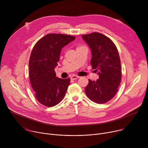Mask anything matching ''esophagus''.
<instances>
[{"label":"esophagus","mask_w":148,"mask_h":148,"mask_svg":"<svg viewBox=\"0 0 148 148\" xmlns=\"http://www.w3.org/2000/svg\"><path fill=\"white\" fill-rule=\"evenodd\" d=\"M79 77L78 76V75H73L71 77V79H75L77 78H79Z\"/></svg>","instance_id":"34e87169"}]
</instances>
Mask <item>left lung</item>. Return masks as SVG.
<instances>
[{
    "instance_id": "1",
    "label": "left lung",
    "mask_w": 148,
    "mask_h": 148,
    "mask_svg": "<svg viewBox=\"0 0 148 148\" xmlns=\"http://www.w3.org/2000/svg\"><path fill=\"white\" fill-rule=\"evenodd\" d=\"M82 37L91 49V64L99 75L95 81L88 79L85 88L86 95L97 103L107 102L115 95L121 81L117 48L110 38L99 33L82 35Z\"/></svg>"
}]
</instances>
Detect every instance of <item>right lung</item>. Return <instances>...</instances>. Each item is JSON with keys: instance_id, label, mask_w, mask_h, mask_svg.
Segmentation results:
<instances>
[{"instance_id": "add662e5", "label": "right lung", "mask_w": 148, "mask_h": 148, "mask_svg": "<svg viewBox=\"0 0 148 148\" xmlns=\"http://www.w3.org/2000/svg\"><path fill=\"white\" fill-rule=\"evenodd\" d=\"M75 37L62 34H48L34 45L29 67L31 86L37 100L46 107H52L64 98L70 79L56 77L54 69L59 61L62 48Z\"/></svg>"}]
</instances>
